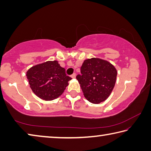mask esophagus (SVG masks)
<instances>
[{
  "instance_id": "1",
  "label": "esophagus",
  "mask_w": 151,
  "mask_h": 151,
  "mask_svg": "<svg viewBox=\"0 0 151 151\" xmlns=\"http://www.w3.org/2000/svg\"><path fill=\"white\" fill-rule=\"evenodd\" d=\"M76 77V74L75 73H74V74H73L72 75H71V78H75Z\"/></svg>"
}]
</instances>
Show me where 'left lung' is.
Returning <instances> with one entry per match:
<instances>
[{
	"label": "left lung",
	"mask_w": 151,
	"mask_h": 151,
	"mask_svg": "<svg viewBox=\"0 0 151 151\" xmlns=\"http://www.w3.org/2000/svg\"><path fill=\"white\" fill-rule=\"evenodd\" d=\"M81 73L76 78L87 101L99 104L109 98L115 85L117 76L113 65L99 58H88L84 60Z\"/></svg>",
	"instance_id": "8db88e82"
}]
</instances>
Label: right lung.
I'll list each match as a JSON object with an SVG mask.
<instances>
[{
	"label": "right lung",
	"instance_id": "right-lung-1",
	"mask_svg": "<svg viewBox=\"0 0 151 151\" xmlns=\"http://www.w3.org/2000/svg\"><path fill=\"white\" fill-rule=\"evenodd\" d=\"M27 77L33 93L45 101H52L62 94L68 85L70 76L57 60L32 66L27 71Z\"/></svg>",
	"mask_w": 151,
	"mask_h": 151
}]
</instances>
